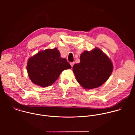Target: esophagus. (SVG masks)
I'll use <instances>...</instances> for the list:
<instances>
[{"label":"esophagus","mask_w":135,"mask_h":135,"mask_svg":"<svg viewBox=\"0 0 135 135\" xmlns=\"http://www.w3.org/2000/svg\"><path fill=\"white\" fill-rule=\"evenodd\" d=\"M74 64H75V62H70V65H71V67H73V66H74Z\"/></svg>","instance_id":"esophagus-1"}]
</instances>
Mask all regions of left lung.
<instances>
[{"mask_svg": "<svg viewBox=\"0 0 135 135\" xmlns=\"http://www.w3.org/2000/svg\"><path fill=\"white\" fill-rule=\"evenodd\" d=\"M113 69L110 59L97 47L91 51H84L80 55V62L73 67L77 81L85 89L103 85L109 78Z\"/></svg>", "mask_w": 135, "mask_h": 135, "instance_id": "left-lung-1", "label": "left lung"}]
</instances>
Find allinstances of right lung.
<instances>
[{
	"label": "right lung",
	"mask_w": 135,
	"mask_h": 135,
	"mask_svg": "<svg viewBox=\"0 0 135 135\" xmlns=\"http://www.w3.org/2000/svg\"><path fill=\"white\" fill-rule=\"evenodd\" d=\"M65 58H61L56 48L38 52L29 59L27 69L31 82L42 87H47L58 79L61 72L71 68Z\"/></svg>",
	"instance_id": "1"
}]
</instances>
